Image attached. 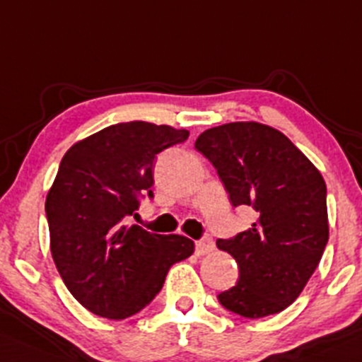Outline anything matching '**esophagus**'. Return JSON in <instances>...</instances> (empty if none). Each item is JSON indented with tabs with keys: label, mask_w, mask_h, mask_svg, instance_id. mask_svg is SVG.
<instances>
[{
	"label": "esophagus",
	"mask_w": 362,
	"mask_h": 362,
	"mask_svg": "<svg viewBox=\"0 0 362 362\" xmlns=\"http://www.w3.org/2000/svg\"><path fill=\"white\" fill-rule=\"evenodd\" d=\"M213 249H215V243H213L211 236H204V238H201L197 243H195V252H197L199 256L209 254Z\"/></svg>",
	"instance_id": "1"
}]
</instances>
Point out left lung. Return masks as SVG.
<instances>
[{"mask_svg":"<svg viewBox=\"0 0 362 362\" xmlns=\"http://www.w3.org/2000/svg\"><path fill=\"white\" fill-rule=\"evenodd\" d=\"M195 149L215 167L230 204L250 206L252 227L216 247L235 257L240 277L216 295L243 318H263L293 304L329 242L327 187L288 136L257 122L206 129Z\"/></svg>","mask_w":362,"mask_h":362,"instance_id":"1","label":"left lung"}]
</instances>
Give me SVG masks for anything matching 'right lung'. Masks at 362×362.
Returning a JSON list of instances; mask_svg holds the SVG:
<instances>
[{
	"label": "right lung",
	"instance_id": "1",
	"mask_svg": "<svg viewBox=\"0 0 362 362\" xmlns=\"http://www.w3.org/2000/svg\"><path fill=\"white\" fill-rule=\"evenodd\" d=\"M190 133L151 122H120L74 144L46 199L51 254L72 297L94 315L124 320L163 288L172 264L194 254L179 235L126 226L153 199L154 160Z\"/></svg>",
	"mask_w": 362,
	"mask_h": 362
}]
</instances>
